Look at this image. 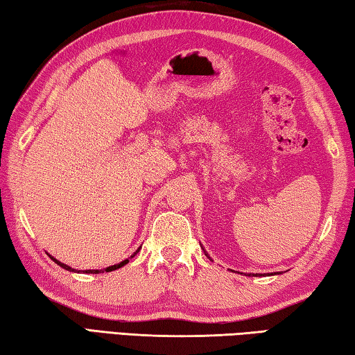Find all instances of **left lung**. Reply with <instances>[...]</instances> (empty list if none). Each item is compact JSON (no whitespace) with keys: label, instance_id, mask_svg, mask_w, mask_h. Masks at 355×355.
Masks as SVG:
<instances>
[{"label":"left lung","instance_id":"1","mask_svg":"<svg viewBox=\"0 0 355 355\" xmlns=\"http://www.w3.org/2000/svg\"><path fill=\"white\" fill-rule=\"evenodd\" d=\"M205 254H206V253H205ZM206 256H208V254H206ZM208 257H209V256H208ZM209 259H211V257H209Z\"/></svg>","mask_w":355,"mask_h":355}]
</instances>
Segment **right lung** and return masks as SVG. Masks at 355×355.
Returning a JSON list of instances; mask_svg holds the SVG:
<instances>
[{"mask_svg": "<svg viewBox=\"0 0 355 355\" xmlns=\"http://www.w3.org/2000/svg\"><path fill=\"white\" fill-rule=\"evenodd\" d=\"M138 251H139V248H138L137 251H135V253L132 254V257H133V256H137V253H138ZM49 257H51V259H53V261H54V262L57 263V266H60L62 268H65V270H69V272H76V270H74V268H71L69 266H67V263H62L60 261H57V259H55V257H53V256H51V254H49ZM127 262H128V259H125V261H122V262H119V263H116V266H110V267H107V268H104V270H87V272H85V273H104V272H113V270H118V268H121V267H124Z\"/></svg>", "mask_w": 355, "mask_h": 355, "instance_id": "1", "label": "right lung"}]
</instances>
